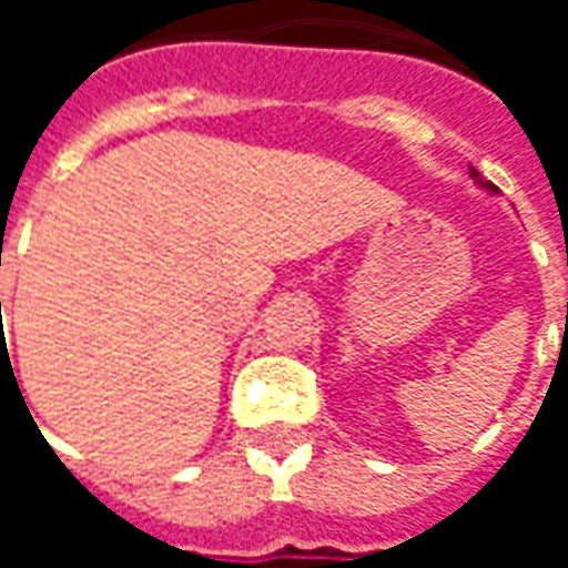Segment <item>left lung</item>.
Instances as JSON below:
<instances>
[{
    "instance_id": "left-lung-1",
    "label": "left lung",
    "mask_w": 568,
    "mask_h": 568,
    "mask_svg": "<svg viewBox=\"0 0 568 568\" xmlns=\"http://www.w3.org/2000/svg\"><path fill=\"white\" fill-rule=\"evenodd\" d=\"M470 178H474V181H477L479 187L483 190H489V193H495V184H489V181H483V178H479V172L477 169H474V165H470Z\"/></svg>"
}]
</instances>
